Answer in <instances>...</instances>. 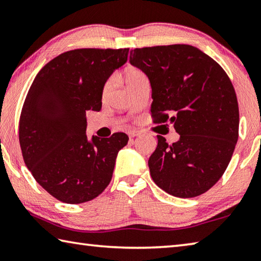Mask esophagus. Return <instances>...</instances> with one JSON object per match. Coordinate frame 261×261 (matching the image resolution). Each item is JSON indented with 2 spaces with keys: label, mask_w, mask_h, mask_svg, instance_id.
Listing matches in <instances>:
<instances>
[{
  "label": "esophagus",
  "mask_w": 261,
  "mask_h": 261,
  "mask_svg": "<svg viewBox=\"0 0 261 261\" xmlns=\"http://www.w3.org/2000/svg\"><path fill=\"white\" fill-rule=\"evenodd\" d=\"M129 137L130 138H135V137H138V136H140V131H138V130H131V131H129Z\"/></svg>",
  "instance_id": "34e87169"
}]
</instances>
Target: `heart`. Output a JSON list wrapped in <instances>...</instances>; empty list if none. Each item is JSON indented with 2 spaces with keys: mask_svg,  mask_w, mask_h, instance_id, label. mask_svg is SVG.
<instances>
[{
  "mask_svg": "<svg viewBox=\"0 0 261 261\" xmlns=\"http://www.w3.org/2000/svg\"><path fill=\"white\" fill-rule=\"evenodd\" d=\"M145 78V74L143 73V71L137 68H127L124 71V81L127 88H131L132 86H135L137 83H138L140 79ZM113 78H109L106 81V83L103 84L102 87V94L106 95L108 93V91L110 90V87L113 85Z\"/></svg>",
  "mask_w": 261,
  "mask_h": 261,
  "instance_id": "heart-1",
  "label": "heart"
}]
</instances>
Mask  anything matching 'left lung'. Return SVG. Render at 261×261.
Instances as JSON below:
<instances>
[{
  "instance_id": "8db88e82",
  "label": "left lung",
  "mask_w": 261,
  "mask_h": 261,
  "mask_svg": "<svg viewBox=\"0 0 261 261\" xmlns=\"http://www.w3.org/2000/svg\"><path fill=\"white\" fill-rule=\"evenodd\" d=\"M130 63L151 83L153 122L170 121L179 134L171 145L158 136L148 160L154 183L178 198L208 191L226 171L238 139L240 110L228 74L190 45L136 48Z\"/></svg>"
}]
</instances>
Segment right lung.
I'll return each instance as SVG.
<instances>
[{
    "mask_svg": "<svg viewBox=\"0 0 261 261\" xmlns=\"http://www.w3.org/2000/svg\"><path fill=\"white\" fill-rule=\"evenodd\" d=\"M129 48H81L43 67L31 85L19 118V144L35 180L67 204L90 201L113 177L123 132L110 138L86 136V112L101 109L102 87L127 60Z\"/></svg>",
    "mask_w": 261,
    "mask_h": 261,
    "instance_id": "add662e5",
    "label": "right lung"
}]
</instances>
